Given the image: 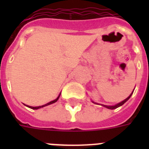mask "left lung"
<instances>
[{
    "label": "left lung",
    "instance_id": "obj_1",
    "mask_svg": "<svg viewBox=\"0 0 149 149\" xmlns=\"http://www.w3.org/2000/svg\"><path fill=\"white\" fill-rule=\"evenodd\" d=\"M134 91H133L132 93H131V94L130 95L128 96V97H127V98H126V99H125L124 100V101H121L120 103H118L117 104H116V105H113V106H108V105H104V104H98V103H95V102H94V101H93V103H94V104H99V105H101V106H103V107H106V108H107V109H110V110H113V109H116V108H117V107H120V106H122V105H123L125 103L126 101H127V100L129 99V98H131V96L132 95V94H133V93H134Z\"/></svg>",
    "mask_w": 149,
    "mask_h": 149
}]
</instances>
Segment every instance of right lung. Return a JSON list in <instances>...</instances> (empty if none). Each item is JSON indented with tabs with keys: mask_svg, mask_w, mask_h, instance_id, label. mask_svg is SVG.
Returning a JSON list of instances; mask_svg holds the SVG:
<instances>
[{
	"mask_svg": "<svg viewBox=\"0 0 149 149\" xmlns=\"http://www.w3.org/2000/svg\"><path fill=\"white\" fill-rule=\"evenodd\" d=\"M60 94H61V93H60V95H59V96H58V97H57V98H56V99H55V100H54V101H50V102H48V103L45 104H44V105H42V106H39V107H31V106H28V105H26V104H24L25 105V106H27V107H29V108H31V109H33V110H38V109H39V108H42V107H45V106H48V105H50V104H54V103H55V102H56V101H57V100L59 99V98H60Z\"/></svg>",
	"mask_w": 149,
	"mask_h": 149,
	"instance_id": "1",
	"label": "right lung"
}]
</instances>
